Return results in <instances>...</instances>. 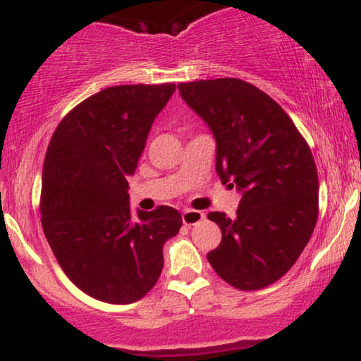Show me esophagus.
<instances>
[{"label":"esophagus","instance_id":"esophagus-1","mask_svg":"<svg viewBox=\"0 0 361 361\" xmlns=\"http://www.w3.org/2000/svg\"><path fill=\"white\" fill-rule=\"evenodd\" d=\"M204 219V214L198 212V210H185L183 214H181V221H183L185 226H195V224H198Z\"/></svg>","mask_w":361,"mask_h":361}]
</instances>
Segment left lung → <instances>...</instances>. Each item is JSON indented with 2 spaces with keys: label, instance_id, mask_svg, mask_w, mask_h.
<instances>
[{
  "label": "left lung",
  "instance_id": "1",
  "mask_svg": "<svg viewBox=\"0 0 361 361\" xmlns=\"http://www.w3.org/2000/svg\"><path fill=\"white\" fill-rule=\"evenodd\" d=\"M181 98L212 130L215 171L243 195L235 217L210 212L222 241L207 259L227 283L259 290L299 259L317 221L312 152L273 98L238 78L178 85Z\"/></svg>",
  "mask_w": 361,
  "mask_h": 361
}]
</instances>
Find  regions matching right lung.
<instances>
[{
	"label": "right lung",
	"instance_id": "add662e5",
	"mask_svg": "<svg viewBox=\"0 0 361 361\" xmlns=\"http://www.w3.org/2000/svg\"><path fill=\"white\" fill-rule=\"evenodd\" d=\"M175 90L173 82L102 90L74 106L49 142L44 234L62 271L98 300L142 299L163 270L164 243L181 227L180 212L168 205L132 214L127 183Z\"/></svg>",
	"mask_w": 361,
	"mask_h": 361
}]
</instances>
